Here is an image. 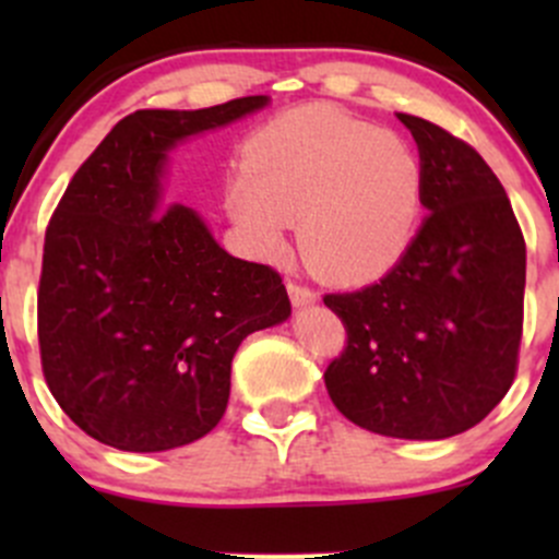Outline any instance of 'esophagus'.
Returning a JSON list of instances; mask_svg holds the SVG:
<instances>
[{"label": "esophagus", "mask_w": 559, "mask_h": 559, "mask_svg": "<svg viewBox=\"0 0 559 559\" xmlns=\"http://www.w3.org/2000/svg\"><path fill=\"white\" fill-rule=\"evenodd\" d=\"M286 289H289L292 306H295V308H306V306H313V302L319 300V295H316L313 289H308V286L297 284V281H289V284H286Z\"/></svg>", "instance_id": "34e87169"}]
</instances>
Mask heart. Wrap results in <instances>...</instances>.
Here are the masks:
<instances>
[{"instance_id":"1","label":"heart","mask_w":559,"mask_h":559,"mask_svg":"<svg viewBox=\"0 0 559 559\" xmlns=\"http://www.w3.org/2000/svg\"><path fill=\"white\" fill-rule=\"evenodd\" d=\"M229 213L257 251L297 248L316 275L362 284L389 273L414 243L425 207V162L400 134L332 105H306L246 145Z\"/></svg>"}]
</instances>
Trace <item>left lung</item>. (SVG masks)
I'll return each instance as SVG.
<instances>
[{"label": "left lung", "mask_w": 559, "mask_h": 559, "mask_svg": "<svg viewBox=\"0 0 559 559\" xmlns=\"http://www.w3.org/2000/svg\"><path fill=\"white\" fill-rule=\"evenodd\" d=\"M397 118L425 162L427 218L379 284L324 297L348 335L324 384L365 430L441 441L478 425L514 384L524 238L476 148L425 118Z\"/></svg>", "instance_id": "obj_1"}]
</instances>
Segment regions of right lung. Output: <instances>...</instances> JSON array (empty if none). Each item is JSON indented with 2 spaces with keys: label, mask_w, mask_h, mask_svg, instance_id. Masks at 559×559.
Segmentation results:
<instances>
[{
  "label": "right lung",
  "mask_w": 559,
  "mask_h": 559,
  "mask_svg": "<svg viewBox=\"0 0 559 559\" xmlns=\"http://www.w3.org/2000/svg\"><path fill=\"white\" fill-rule=\"evenodd\" d=\"M267 103L259 94L121 118L50 216L37 292L43 373L99 443L167 452L207 436L227 411L243 337L289 319L273 267L227 253L200 213L162 197L175 145Z\"/></svg>",
  "instance_id": "right-lung-1"
}]
</instances>
